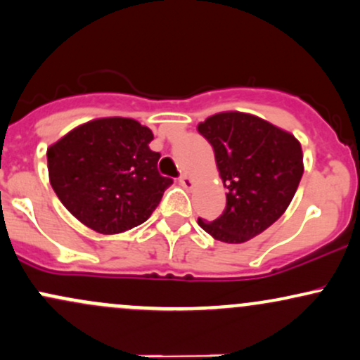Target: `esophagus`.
<instances>
[{"label": "esophagus", "instance_id": "esophagus-1", "mask_svg": "<svg viewBox=\"0 0 360 360\" xmlns=\"http://www.w3.org/2000/svg\"><path fill=\"white\" fill-rule=\"evenodd\" d=\"M179 183H181V186H183V188H186V189H191L193 186H194L193 177L188 176V174L181 176V177H179Z\"/></svg>", "mask_w": 360, "mask_h": 360}]
</instances>
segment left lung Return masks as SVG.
<instances>
[{"label": "left lung", "mask_w": 360, "mask_h": 360, "mask_svg": "<svg viewBox=\"0 0 360 360\" xmlns=\"http://www.w3.org/2000/svg\"><path fill=\"white\" fill-rule=\"evenodd\" d=\"M212 143L226 188V208L198 225L214 240L243 243L269 229L288 210L303 176L300 140L266 120L242 111H221L198 125Z\"/></svg>", "instance_id": "left-lung-1"}]
</instances>
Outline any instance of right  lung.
I'll use <instances>...</instances> for the list:
<instances>
[{"label":"right lung","mask_w":360,"mask_h":360,"mask_svg":"<svg viewBox=\"0 0 360 360\" xmlns=\"http://www.w3.org/2000/svg\"><path fill=\"white\" fill-rule=\"evenodd\" d=\"M154 134L137 120L96 118L47 148L49 179L60 203L98 233L142 225L160 203L171 177L157 171Z\"/></svg>","instance_id":"1"}]
</instances>
